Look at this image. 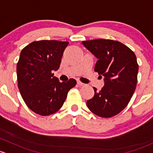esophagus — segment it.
Returning <instances> with one entry per match:
<instances>
[{
    "label": "esophagus",
    "mask_w": 153,
    "mask_h": 153,
    "mask_svg": "<svg viewBox=\"0 0 153 153\" xmlns=\"http://www.w3.org/2000/svg\"><path fill=\"white\" fill-rule=\"evenodd\" d=\"M77 84H78L79 86H85V84H84V83L81 82H80V81H77Z\"/></svg>",
    "instance_id": "obj_1"
}]
</instances>
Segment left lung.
Wrapping results in <instances>:
<instances>
[{"instance_id": "1", "label": "left lung", "mask_w": 153, "mask_h": 153, "mask_svg": "<svg viewBox=\"0 0 153 153\" xmlns=\"http://www.w3.org/2000/svg\"><path fill=\"white\" fill-rule=\"evenodd\" d=\"M98 59L94 71L104 78L105 85L87 101L88 109L97 116L111 118L123 111L133 97L137 85L138 65L135 54L122 42L112 40L82 41Z\"/></svg>"}]
</instances>
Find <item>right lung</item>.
Masks as SVG:
<instances>
[{"label": "right lung", "instance_id": "1", "mask_svg": "<svg viewBox=\"0 0 153 153\" xmlns=\"http://www.w3.org/2000/svg\"><path fill=\"white\" fill-rule=\"evenodd\" d=\"M68 42L40 40L21 51L17 64L18 85L28 107L40 116H49L62 108L74 79L60 82L53 72L59 69Z\"/></svg>", "mask_w": 153, "mask_h": 153}]
</instances>
